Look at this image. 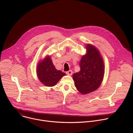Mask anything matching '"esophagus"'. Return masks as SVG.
I'll return each mask as SVG.
<instances>
[{"label":"esophagus","instance_id":"34e87169","mask_svg":"<svg viewBox=\"0 0 133 133\" xmlns=\"http://www.w3.org/2000/svg\"><path fill=\"white\" fill-rule=\"evenodd\" d=\"M66 74L68 75H71L72 74V71L71 70H69V71H66Z\"/></svg>","mask_w":133,"mask_h":133}]
</instances>
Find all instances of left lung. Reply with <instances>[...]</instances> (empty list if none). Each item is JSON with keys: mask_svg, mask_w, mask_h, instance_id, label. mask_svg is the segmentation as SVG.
Masks as SVG:
<instances>
[{"mask_svg": "<svg viewBox=\"0 0 133 133\" xmlns=\"http://www.w3.org/2000/svg\"><path fill=\"white\" fill-rule=\"evenodd\" d=\"M87 54L79 62L81 70L73 74L75 85L78 91L86 94L96 90L104 77V65L99 51L94 46L87 45Z\"/></svg>", "mask_w": 133, "mask_h": 133, "instance_id": "8db88e82", "label": "left lung"}]
</instances>
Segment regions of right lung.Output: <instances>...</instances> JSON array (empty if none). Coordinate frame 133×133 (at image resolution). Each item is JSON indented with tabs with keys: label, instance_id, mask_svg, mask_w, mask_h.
<instances>
[{
	"label": "right lung",
	"instance_id": "add662e5",
	"mask_svg": "<svg viewBox=\"0 0 133 133\" xmlns=\"http://www.w3.org/2000/svg\"><path fill=\"white\" fill-rule=\"evenodd\" d=\"M37 73L39 81L46 86H55L66 75L55 68L49 56L39 62L37 68Z\"/></svg>",
	"mask_w": 133,
	"mask_h": 133
}]
</instances>
